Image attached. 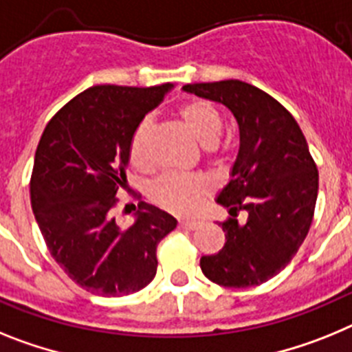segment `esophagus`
Wrapping results in <instances>:
<instances>
[{
	"label": "esophagus",
	"instance_id": "obj_1",
	"mask_svg": "<svg viewBox=\"0 0 352 352\" xmlns=\"http://www.w3.org/2000/svg\"><path fill=\"white\" fill-rule=\"evenodd\" d=\"M180 227L188 228V230H197L198 227L201 225L200 219H180Z\"/></svg>",
	"mask_w": 352,
	"mask_h": 352
}]
</instances>
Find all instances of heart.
<instances>
[{"label":"heart","mask_w":352,"mask_h":352,"mask_svg":"<svg viewBox=\"0 0 352 352\" xmlns=\"http://www.w3.org/2000/svg\"><path fill=\"white\" fill-rule=\"evenodd\" d=\"M179 118L201 146L209 148L216 145L223 129V120L212 104L206 100H191V102L182 104L179 108ZM148 133H151V120L145 118L134 129L129 142L131 163L142 170L151 166ZM207 189H209L207 180L201 177L168 173V175L159 177L152 184L151 195L164 209L179 214H189L198 209Z\"/></svg>","instance_id":"obj_1"}]
</instances>
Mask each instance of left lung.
Segmentation results:
<instances>
[{"mask_svg":"<svg viewBox=\"0 0 352 352\" xmlns=\"http://www.w3.org/2000/svg\"><path fill=\"white\" fill-rule=\"evenodd\" d=\"M188 94L227 106L239 125V152L219 206L225 246L200 258L210 282L232 289L261 285L298 253L310 230L319 172L294 117L261 88L239 79L186 85ZM246 210V222L236 210Z\"/></svg>","mask_w":352,"mask_h":352,"instance_id":"1","label":"left lung"}]
</instances>
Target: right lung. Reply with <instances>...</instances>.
I'll return each instance as SVG.
<instances>
[{
    "mask_svg": "<svg viewBox=\"0 0 352 352\" xmlns=\"http://www.w3.org/2000/svg\"><path fill=\"white\" fill-rule=\"evenodd\" d=\"M172 88H88L49 120L36 146L33 214L54 261L91 294L129 296L148 285L159 241L177 227L173 216L145 201L129 228L113 218L127 184L131 136Z\"/></svg>",
    "mask_w": 352,
    "mask_h": 352,
    "instance_id": "add662e5",
    "label": "right lung"
}]
</instances>
